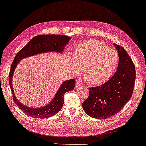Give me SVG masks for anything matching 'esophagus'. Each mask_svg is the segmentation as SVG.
Instances as JSON below:
<instances>
[{
    "instance_id": "34e87169",
    "label": "esophagus",
    "mask_w": 146,
    "mask_h": 146,
    "mask_svg": "<svg viewBox=\"0 0 146 146\" xmlns=\"http://www.w3.org/2000/svg\"><path fill=\"white\" fill-rule=\"evenodd\" d=\"M75 86H76V88H79V87H80V86H81V83L80 82L77 81L76 82V84H75Z\"/></svg>"
}]
</instances>
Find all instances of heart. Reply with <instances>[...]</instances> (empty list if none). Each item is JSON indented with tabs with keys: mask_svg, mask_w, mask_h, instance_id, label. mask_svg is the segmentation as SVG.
Masks as SVG:
<instances>
[{
	"mask_svg": "<svg viewBox=\"0 0 146 146\" xmlns=\"http://www.w3.org/2000/svg\"><path fill=\"white\" fill-rule=\"evenodd\" d=\"M70 64L75 73L84 69L85 80L97 85L108 80L114 72L118 64V54L100 42L88 40L80 44L73 52Z\"/></svg>",
	"mask_w": 146,
	"mask_h": 146,
	"instance_id": "1",
	"label": "heart"
}]
</instances>
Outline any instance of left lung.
Wrapping results in <instances>:
<instances>
[{
  "instance_id": "1",
  "label": "left lung",
  "mask_w": 146,
  "mask_h": 146,
  "mask_svg": "<svg viewBox=\"0 0 146 146\" xmlns=\"http://www.w3.org/2000/svg\"><path fill=\"white\" fill-rule=\"evenodd\" d=\"M119 56L117 71L102 86L89 88L88 98L82 103L88 115L96 119H106L116 114L132 96L135 70L125 49L113 44Z\"/></svg>"
}]
</instances>
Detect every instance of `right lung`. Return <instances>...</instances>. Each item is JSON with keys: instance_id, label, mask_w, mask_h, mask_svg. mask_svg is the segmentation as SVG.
<instances>
[{"instance_id": "add662e5", "label": "right lung", "mask_w": 146, "mask_h": 146, "mask_svg": "<svg viewBox=\"0 0 146 146\" xmlns=\"http://www.w3.org/2000/svg\"><path fill=\"white\" fill-rule=\"evenodd\" d=\"M70 39V37L61 35H41L36 36L16 55L9 73V85L15 104L27 115L35 118H46L56 114L63 106L64 95L67 92L74 89L76 81L74 79H70L63 82L52 100H51V101L46 105L38 108L29 107L20 102L14 92L13 78L16 68L21 60L27 58L28 57L48 52L62 54L65 46L68 44Z\"/></svg>"}]
</instances>
